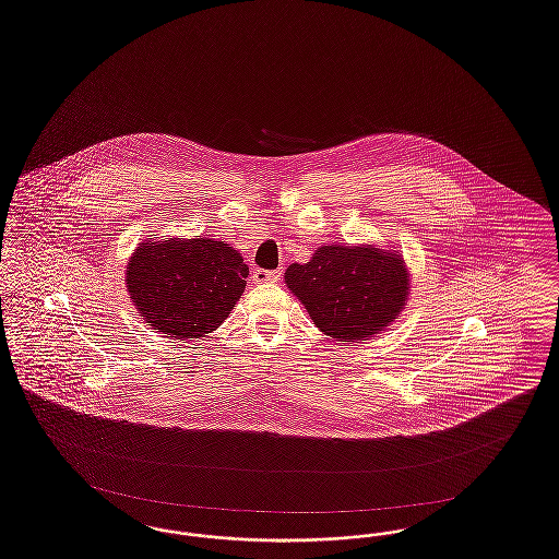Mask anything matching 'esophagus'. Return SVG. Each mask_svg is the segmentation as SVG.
<instances>
[{"label":"esophagus","instance_id":"esophagus-1","mask_svg":"<svg viewBox=\"0 0 559 559\" xmlns=\"http://www.w3.org/2000/svg\"><path fill=\"white\" fill-rule=\"evenodd\" d=\"M281 270H264V269H255L253 270V281L255 283H276V281H281Z\"/></svg>","mask_w":559,"mask_h":559}]
</instances>
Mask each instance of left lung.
Returning <instances> with one entry per match:
<instances>
[{"label":"left lung","instance_id":"obj_1","mask_svg":"<svg viewBox=\"0 0 559 559\" xmlns=\"http://www.w3.org/2000/svg\"><path fill=\"white\" fill-rule=\"evenodd\" d=\"M285 283L336 341L377 335L402 312L409 290L402 258L368 246H322L308 264H290Z\"/></svg>","mask_w":559,"mask_h":559}]
</instances>
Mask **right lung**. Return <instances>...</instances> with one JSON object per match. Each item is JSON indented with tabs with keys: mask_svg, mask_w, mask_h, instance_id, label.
<instances>
[{
	"mask_svg": "<svg viewBox=\"0 0 559 559\" xmlns=\"http://www.w3.org/2000/svg\"><path fill=\"white\" fill-rule=\"evenodd\" d=\"M247 274L241 253L224 241H147L129 262L127 287L154 331L193 338L216 331L228 318Z\"/></svg>",
	"mask_w": 559,
	"mask_h": 559,
	"instance_id": "add662e5",
	"label": "right lung"
}]
</instances>
